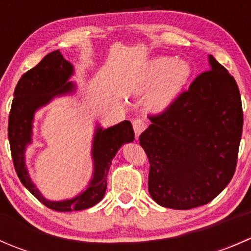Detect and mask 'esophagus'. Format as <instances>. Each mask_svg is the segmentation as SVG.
<instances>
[{
    "mask_svg": "<svg viewBox=\"0 0 251 251\" xmlns=\"http://www.w3.org/2000/svg\"><path fill=\"white\" fill-rule=\"evenodd\" d=\"M132 126H133V130H135L136 138H138L141 133L146 130L147 124L143 119H135V120L132 121Z\"/></svg>",
    "mask_w": 251,
    "mask_h": 251,
    "instance_id": "34e87169",
    "label": "esophagus"
}]
</instances>
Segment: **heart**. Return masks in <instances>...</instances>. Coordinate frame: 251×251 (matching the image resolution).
Masks as SVG:
<instances>
[{
  "label": "heart",
  "instance_id": "1",
  "mask_svg": "<svg viewBox=\"0 0 251 251\" xmlns=\"http://www.w3.org/2000/svg\"><path fill=\"white\" fill-rule=\"evenodd\" d=\"M191 75L187 63L160 57L151 60L135 85L136 92L143 93L151 88L147 108L151 111L165 109L178 95Z\"/></svg>",
  "mask_w": 251,
  "mask_h": 251
}]
</instances>
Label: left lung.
<instances>
[{"mask_svg": "<svg viewBox=\"0 0 251 251\" xmlns=\"http://www.w3.org/2000/svg\"><path fill=\"white\" fill-rule=\"evenodd\" d=\"M201 73L141 133L148 191L159 205L201 206L229 183L237 166L243 108L234 77L212 55Z\"/></svg>", "mask_w": 251, "mask_h": 251, "instance_id": "8db88e82", "label": "left lung"}]
</instances>
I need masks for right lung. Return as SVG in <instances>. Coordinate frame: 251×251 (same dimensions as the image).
I'll list each match as a JSON object with an SVG mask.
<instances>
[{"instance_id": "1", "label": "right lung", "mask_w": 251, "mask_h": 251, "mask_svg": "<svg viewBox=\"0 0 251 251\" xmlns=\"http://www.w3.org/2000/svg\"><path fill=\"white\" fill-rule=\"evenodd\" d=\"M72 74L73 65L63 58L59 50L48 53L36 67L27 70L18 81L8 119L12 159L20 182L42 204L55 211H77L100 203L107 189V175L116 151L124 143L135 140L132 125L127 120L105 130L98 127L92 151L95 173L88 188L69 201H50L41 196L25 168V147L31 142L35 111L47 104L55 96L74 91V85L68 82Z\"/></svg>"}]
</instances>
